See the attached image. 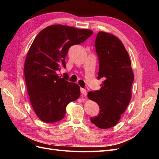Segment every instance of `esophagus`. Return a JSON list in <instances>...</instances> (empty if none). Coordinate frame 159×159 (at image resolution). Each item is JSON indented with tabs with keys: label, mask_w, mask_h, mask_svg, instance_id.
I'll return each instance as SVG.
<instances>
[{
	"label": "esophagus",
	"mask_w": 159,
	"mask_h": 159,
	"mask_svg": "<svg viewBox=\"0 0 159 159\" xmlns=\"http://www.w3.org/2000/svg\"><path fill=\"white\" fill-rule=\"evenodd\" d=\"M80 91H81V93L82 94V95H84V96L87 95V91H86V89H83V88H81L80 89Z\"/></svg>",
	"instance_id": "obj_1"
}]
</instances>
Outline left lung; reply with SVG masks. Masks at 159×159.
Returning a JSON list of instances; mask_svg holds the SVG:
<instances>
[{"label":"left lung","instance_id":"8db88e82","mask_svg":"<svg viewBox=\"0 0 159 159\" xmlns=\"http://www.w3.org/2000/svg\"><path fill=\"white\" fill-rule=\"evenodd\" d=\"M95 46L99 62L98 79L103 81L99 90L88 92V98L100 109L90 120L100 129H108L116 125L128 106L134 74L128 52L117 37L99 32Z\"/></svg>","mask_w":159,"mask_h":159}]
</instances>
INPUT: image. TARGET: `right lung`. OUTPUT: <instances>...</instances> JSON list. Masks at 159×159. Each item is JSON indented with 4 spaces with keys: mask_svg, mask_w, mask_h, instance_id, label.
Returning a JSON list of instances; mask_svg holds the SVG:
<instances>
[{
    "mask_svg": "<svg viewBox=\"0 0 159 159\" xmlns=\"http://www.w3.org/2000/svg\"><path fill=\"white\" fill-rule=\"evenodd\" d=\"M92 34L88 29L55 25L45 28L34 40L24 71L31 105L41 121H60L68 104L79 98L80 86L60 78L57 73L60 66L66 68L70 48L85 42Z\"/></svg>",
    "mask_w": 159,
    "mask_h": 159,
    "instance_id": "add662e5",
    "label": "right lung"
}]
</instances>
